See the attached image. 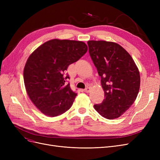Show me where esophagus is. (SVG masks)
I'll list each match as a JSON object with an SVG mask.
<instances>
[{"label":"esophagus","instance_id":"esophagus-1","mask_svg":"<svg viewBox=\"0 0 160 160\" xmlns=\"http://www.w3.org/2000/svg\"><path fill=\"white\" fill-rule=\"evenodd\" d=\"M85 91L86 92V93H89V92L91 91L90 87H87V88L85 89Z\"/></svg>","mask_w":160,"mask_h":160}]
</instances>
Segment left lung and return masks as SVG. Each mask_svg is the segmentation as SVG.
<instances>
[{
    "instance_id": "left-lung-1",
    "label": "left lung",
    "mask_w": 160,
    "mask_h": 160,
    "mask_svg": "<svg viewBox=\"0 0 160 160\" xmlns=\"http://www.w3.org/2000/svg\"><path fill=\"white\" fill-rule=\"evenodd\" d=\"M88 44L105 97L94 108L106 119L118 118L137 98L140 88L139 69L132 56L118 43L89 41Z\"/></svg>"
}]
</instances>
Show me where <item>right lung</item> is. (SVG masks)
<instances>
[{
  "instance_id": "obj_1",
  "label": "right lung",
  "mask_w": 160,
  "mask_h": 160,
  "mask_svg": "<svg viewBox=\"0 0 160 160\" xmlns=\"http://www.w3.org/2000/svg\"><path fill=\"white\" fill-rule=\"evenodd\" d=\"M83 41L55 38L43 43L28 57L23 71L27 93L33 104L49 117L70 109L77 96L64 75L69 65L88 51Z\"/></svg>"
}]
</instances>
